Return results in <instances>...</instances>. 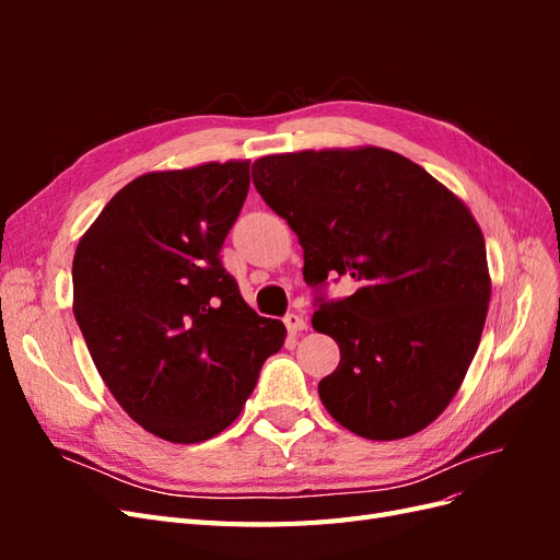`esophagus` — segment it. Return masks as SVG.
I'll use <instances>...</instances> for the list:
<instances>
[{
    "mask_svg": "<svg viewBox=\"0 0 560 560\" xmlns=\"http://www.w3.org/2000/svg\"><path fill=\"white\" fill-rule=\"evenodd\" d=\"M284 327H287V331H290V334H301V331L308 329V319L303 317V315L290 313V315L284 317Z\"/></svg>",
    "mask_w": 560,
    "mask_h": 560,
    "instance_id": "obj_1",
    "label": "esophagus"
}]
</instances>
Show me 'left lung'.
<instances>
[{
    "instance_id": "8db88e82",
    "label": "left lung",
    "mask_w": 560,
    "mask_h": 560,
    "mask_svg": "<svg viewBox=\"0 0 560 560\" xmlns=\"http://www.w3.org/2000/svg\"><path fill=\"white\" fill-rule=\"evenodd\" d=\"M268 208L299 235L303 278L350 276L313 329L341 350L317 393L336 422L393 442L425 430L455 397L490 301L483 233L428 171L381 147L308 149L254 161Z\"/></svg>"
}]
</instances>
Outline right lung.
<instances>
[{
    "label": "right lung",
    "instance_id": "1",
    "mask_svg": "<svg viewBox=\"0 0 560 560\" xmlns=\"http://www.w3.org/2000/svg\"><path fill=\"white\" fill-rule=\"evenodd\" d=\"M249 189V161L147 173L126 184L74 252V317L121 409L173 444L241 416L284 343L219 259Z\"/></svg>",
    "mask_w": 560,
    "mask_h": 560
}]
</instances>
